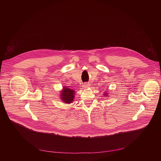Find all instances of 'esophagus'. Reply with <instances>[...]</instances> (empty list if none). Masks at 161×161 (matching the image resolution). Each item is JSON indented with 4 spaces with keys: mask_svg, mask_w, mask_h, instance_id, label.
Listing matches in <instances>:
<instances>
[{
    "mask_svg": "<svg viewBox=\"0 0 161 161\" xmlns=\"http://www.w3.org/2000/svg\"><path fill=\"white\" fill-rule=\"evenodd\" d=\"M83 86H84V88H87V87H89L90 86V84L89 83H84Z\"/></svg>",
    "mask_w": 161,
    "mask_h": 161,
    "instance_id": "esophagus-1",
    "label": "esophagus"
}]
</instances>
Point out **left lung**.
<instances>
[{
  "mask_svg": "<svg viewBox=\"0 0 161 161\" xmlns=\"http://www.w3.org/2000/svg\"><path fill=\"white\" fill-rule=\"evenodd\" d=\"M104 95H106V94H104Z\"/></svg>",
  "mask_w": 161,
  "mask_h": 161,
  "instance_id": "1",
  "label": "left lung"
}]
</instances>
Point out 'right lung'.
Listing matches in <instances>:
<instances>
[{
	"label": "right lung",
	"instance_id": "add662e5",
	"mask_svg": "<svg viewBox=\"0 0 161 161\" xmlns=\"http://www.w3.org/2000/svg\"><path fill=\"white\" fill-rule=\"evenodd\" d=\"M61 93V99L63 101L66 103H70L74 100V91L72 90L69 88L64 87L63 90Z\"/></svg>",
	"mask_w": 161,
	"mask_h": 161
}]
</instances>
